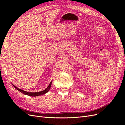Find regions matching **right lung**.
<instances>
[{"mask_svg":"<svg viewBox=\"0 0 125 125\" xmlns=\"http://www.w3.org/2000/svg\"><path fill=\"white\" fill-rule=\"evenodd\" d=\"M52 83V82L50 83V84H49V85H48V86L46 89L43 90V91H42L37 92H30L26 91H24V90H21V89H20L18 88V87H17V86H15L14 85H13V84H12V85H13V86H14L16 89L18 90L19 91H20V92L22 93V94H24L29 95V96L36 97V96H39V95H42V94H46V93H47L48 92V91H49L50 87H51Z\"/></svg>","mask_w":125,"mask_h":125,"instance_id":"add662e5","label":"right lung"}]
</instances>
